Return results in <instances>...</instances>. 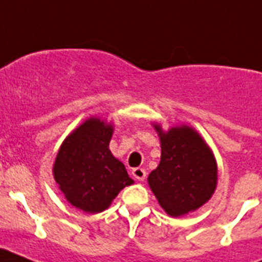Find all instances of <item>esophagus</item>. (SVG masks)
I'll list each match as a JSON object with an SVG mask.
<instances>
[{
	"mask_svg": "<svg viewBox=\"0 0 262 262\" xmlns=\"http://www.w3.org/2000/svg\"><path fill=\"white\" fill-rule=\"evenodd\" d=\"M133 176L138 180V181H144L145 180V170L143 168H135L133 169Z\"/></svg>",
	"mask_w": 262,
	"mask_h": 262,
	"instance_id": "34e87169",
	"label": "esophagus"
}]
</instances>
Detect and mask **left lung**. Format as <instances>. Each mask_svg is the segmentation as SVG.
<instances>
[{"label": "left lung", "instance_id": "obj_1", "mask_svg": "<svg viewBox=\"0 0 262 262\" xmlns=\"http://www.w3.org/2000/svg\"><path fill=\"white\" fill-rule=\"evenodd\" d=\"M161 145L156 169L148 185L164 211L173 217L198 210L209 202L217 185V164L211 148L194 127L173 126L164 131L154 122Z\"/></svg>", "mask_w": 262, "mask_h": 262}]
</instances>
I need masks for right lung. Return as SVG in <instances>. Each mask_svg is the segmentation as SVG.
I'll use <instances>...</instances> for the list:
<instances>
[{
  "label": "right lung",
  "instance_id": "1",
  "mask_svg": "<svg viewBox=\"0 0 262 262\" xmlns=\"http://www.w3.org/2000/svg\"><path fill=\"white\" fill-rule=\"evenodd\" d=\"M113 133L111 122L88 118L64 139L53 163V178L66 200L89 214L105 211L122 189L134 184L108 148Z\"/></svg>",
  "mask_w": 262,
  "mask_h": 262
}]
</instances>
